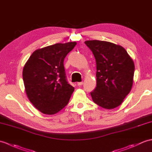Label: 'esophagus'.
Masks as SVG:
<instances>
[{
    "label": "esophagus",
    "mask_w": 152,
    "mask_h": 152,
    "mask_svg": "<svg viewBox=\"0 0 152 152\" xmlns=\"http://www.w3.org/2000/svg\"><path fill=\"white\" fill-rule=\"evenodd\" d=\"M83 82H78L77 83V85L78 86H82V85H83Z\"/></svg>",
    "instance_id": "obj_1"
}]
</instances>
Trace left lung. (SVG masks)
<instances>
[{"label":"left lung","instance_id":"left-lung-1","mask_svg":"<svg viewBox=\"0 0 152 152\" xmlns=\"http://www.w3.org/2000/svg\"><path fill=\"white\" fill-rule=\"evenodd\" d=\"M85 43L92 51L96 63V87L91 92L93 102L105 109L119 106L133 86V60L120 45L98 40Z\"/></svg>","mask_w":152,"mask_h":152}]
</instances>
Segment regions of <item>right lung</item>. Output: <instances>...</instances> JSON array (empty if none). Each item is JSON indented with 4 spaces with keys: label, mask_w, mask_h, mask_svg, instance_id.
Segmentation results:
<instances>
[{
    "label": "right lung",
    "mask_w": 152,
    "mask_h": 152,
    "mask_svg": "<svg viewBox=\"0 0 152 152\" xmlns=\"http://www.w3.org/2000/svg\"><path fill=\"white\" fill-rule=\"evenodd\" d=\"M76 45V42H69L37 49L24 66L23 78L27 96L44 114L61 111L75 91L66 80L63 61Z\"/></svg>",
    "instance_id": "right-lung-1"
}]
</instances>
